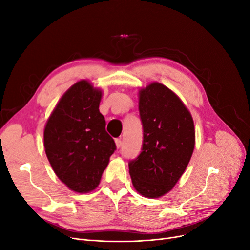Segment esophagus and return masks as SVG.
Here are the masks:
<instances>
[{
	"mask_svg": "<svg viewBox=\"0 0 250 250\" xmlns=\"http://www.w3.org/2000/svg\"><path fill=\"white\" fill-rule=\"evenodd\" d=\"M116 145H117V148H120L121 146H122V141H121V139H116Z\"/></svg>",
	"mask_w": 250,
	"mask_h": 250,
	"instance_id": "1",
	"label": "esophagus"
}]
</instances>
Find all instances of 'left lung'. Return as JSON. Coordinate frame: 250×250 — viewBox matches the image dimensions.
I'll return each mask as SVG.
<instances>
[{
	"instance_id": "obj_1",
	"label": "left lung",
	"mask_w": 250,
	"mask_h": 250,
	"mask_svg": "<svg viewBox=\"0 0 250 250\" xmlns=\"http://www.w3.org/2000/svg\"><path fill=\"white\" fill-rule=\"evenodd\" d=\"M142 151L128 163L132 185L144 197L157 198L176 185L195 146L194 122L179 98L161 83L140 92Z\"/></svg>"
}]
</instances>
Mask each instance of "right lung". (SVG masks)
Instances as JSON below:
<instances>
[{"instance_id":"1","label":"right lung","mask_w":250,"mask_h":250,"mask_svg":"<svg viewBox=\"0 0 250 250\" xmlns=\"http://www.w3.org/2000/svg\"><path fill=\"white\" fill-rule=\"evenodd\" d=\"M102 93L86 80L66 90L44 127L48 160L62 183L78 193L95 190L117 149L99 111Z\"/></svg>"}]
</instances>
